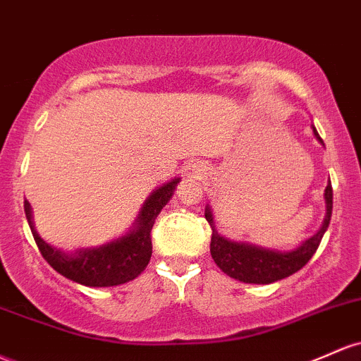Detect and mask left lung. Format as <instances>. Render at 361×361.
<instances>
[{"instance_id":"1","label":"left lung","mask_w":361,"mask_h":361,"mask_svg":"<svg viewBox=\"0 0 361 361\" xmlns=\"http://www.w3.org/2000/svg\"><path fill=\"white\" fill-rule=\"evenodd\" d=\"M314 135L324 145L322 138L317 133L315 126H312ZM326 200V217L319 231L307 238L293 250H276V248H265L260 245L248 243V241H235L219 235L214 221L211 205H205V219L212 228L211 238V255L217 267L233 279L248 284H271L284 277L295 274L303 267L312 255L319 248L324 233L327 231L329 221L332 214V187L331 181L327 183L324 192Z\"/></svg>"}]
</instances>
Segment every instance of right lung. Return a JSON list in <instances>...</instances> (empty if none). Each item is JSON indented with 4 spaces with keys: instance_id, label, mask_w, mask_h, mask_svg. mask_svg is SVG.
I'll list each match as a JSON object with an SVG mask.
<instances>
[{
    "instance_id": "right-lung-1",
    "label": "right lung",
    "mask_w": 361,
    "mask_h": 361,
    "mask_svg": "<svg viewBox=\"0 0 361 361\" xmlns=\"http://www.w3.org/2000/svg\"><path fill=\"white\" fill-rule=\"evenodd\" d=\"M180 180L181 178L176 176L154 190L142 205L135 223L130 226L125 235L108 243L97 245V247H82L73 252H65L42 240L34 226L32 207L27 200L23 209H25L35 243L54 271L84 286H120L135 279L147 267L150 255H152L150 229L156 217L159 216L161 209L171 200L174 188L180 183Z\"/></svg>"
}]
</instances>
